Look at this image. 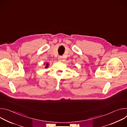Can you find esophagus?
I'll return each instance as SVG.
<instances>
[{
    "instance_id": "esophagus-1",
    "label": "esophagus",
    "mask_w": 127,
    "mask_h": 127,
    "mask_svg": "<svg viewBox=\"0 0 127 127\" xmlns=\"http://www.w3.org/2000/svg\"><path fill=\"white\" fill-rule=\"evenodd\" d=\"M61 59H62V56H59L58 57V60H59V61H61Z\"/></svg>"
}]
</instances>
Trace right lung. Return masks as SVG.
I'll return each mask as SVG.
<instances>
[{
    "instance_id": "obj_1",
    "label": "right lung",
    "mask_w": 127,
    "mask_h": 127,
    "mask_svg": "<svg viewBox=\"0 0 127 127\" xmlns=\"http://www.w3.org/2000/svg\"><path fill=\"white\" fill-rule=\"evenodd\" d=\"M48 65H49V64L47 63V64H46V68H48Z\"/></svg>"
}]
</instances>
